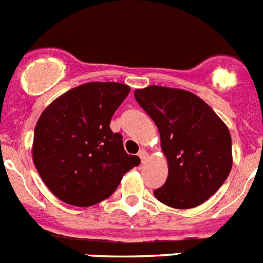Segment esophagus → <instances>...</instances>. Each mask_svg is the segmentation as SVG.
Listing matches in <instances>:
<instances>
[{"label":"esophagus","mask_w":263,"mask_h":263,"mask_svg":"<svg viewBox=\"0 0 263 263\" xmlns=\"http://www.w3.org/2000/svg\"><path fill=\"white\" fill-rule=\"evenodd\" d=\"M139 157H140V159H141V162H145V159L148 158V152L145 151V149H141V151L139 152Z\"/></svg>","instance_id":"esophagus-1"}]
</instances>
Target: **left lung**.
<instances>
[{
    "label": "left lung",
    "mask_w": 263,
    "mask_h": 263,
    "mask_svg": "<svg viewBox=\"0 0 263 263\" xmlns=\"http://www.w3.org/2000/svg\"><path fill=\"white\" fill-rule=\"evenodd\" d=\"M134 95L156 123L167 159V179L153 192L156 198L174 209L205 202L232 168L231 135L226 123L188 90L149 85Z\"/></svg>",
    "instance_id": "obj_1"
}]
</instances>
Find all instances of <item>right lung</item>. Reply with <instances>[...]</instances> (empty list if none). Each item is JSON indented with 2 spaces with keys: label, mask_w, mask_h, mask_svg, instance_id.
I'll list each match as a JSON object with an SVG mask.
<instances>
[{
  "label": "right lung",
  "mask_w": 263,
  "mask_h": 263,
  "mask_svg": "<svg viewBox=\"0 0 263 263\" xmlns=\"http://www.w3.org/2000/svg\"><path fill=\"white\" fill-rule=\"evenodd\" d=\"M131 88L92 82L67 90L41 112L33 135L32 158L55 197L87 208L114 193L124 174L140 165L127 154L122 135L110 120Z\"/></svg>",
  "instance_id": "obj_1"
}]
</instances>
